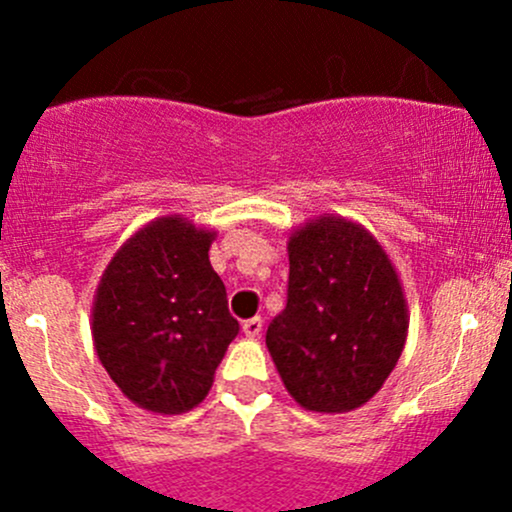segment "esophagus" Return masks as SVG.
<instances>
[{"instance_id":"esophagus-1","label":"esophagus","mask_w":512,"mask_h":512,"mask_svg":"<svg viewBox=\"0 0 512 512\" xmlns=\"http://www.w3.org/2000/svg\"><path fill=\"white\" fill-rule=\"evenodd\" d=\"M242 334H245V337H250V339L260 337V334H262V319L260 317L245 319V322H242Z\"/></svg>"}]
</instances>
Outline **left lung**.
<instances>
[{
  "label": "left lung",
  "mask_w": 512,
  "mask_h": 512,
  "mask_svg": "<svg viewBox=\"0 0 512 512\" xmlns=\"http://www.w3.org/2000/svg\"><path fill=\"white\" fill-rule=\"evenodd\" d=\"M287 252V307L267 327V349L302 409L347 414L384 386L404 352L399 272L364 225L332 213L294 227Z\"/></svg>",
  "instance_id": "1"
}]
</instances>
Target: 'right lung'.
Returning <instances> with one entry per match:
<instances>
[{"mask_svg": "<svg viewBox=\"0 0 512 512\" xmlns=\"http://www.w3.org/2000/svg\"><path fill=\"white\" fill-rule=\"evenodd\" d=\"M215 237L183 215L151 220L118 247L96 287L98 361L126 399L153 414L195 409L240 332L210 265Z\"/></svg>", "mask_w": 512, "mask_h": 512, "instance_id": "obj_1", "label": "right lung"}]
</instances>
